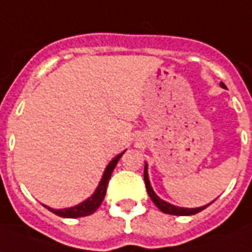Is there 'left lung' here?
<instances>
[{"label":"left lung","instance_id":"8db88e82","mask_svg":"<svg viewBox=\"0 0 252 252\" xmlns=\"http://www.w3.org/2000/svg\"><path fill=\"white\" fill-rule=\"evenodd\" d=\"M221 86L223 88L225 85L221 82ZM144 181H145V188H147V192H148L149 197L152 199V202L155 203V206L158 209L160 210V211H163V213H166V214H171V216H192V214H196V213L202 211V210H204L209 206V204H207V206L199 207V209H182V207H176V206H173V204H170V203L162 200L160 197L156 196V193L154 192V189L151 187V184H149L147 164H145V169H144Z\"/></svg>","mask_w":252,"mask_h":252}]
</instances>
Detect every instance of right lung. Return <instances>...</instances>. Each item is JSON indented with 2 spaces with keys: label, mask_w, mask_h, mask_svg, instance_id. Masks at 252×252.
I'll list each match as a JSON object with an SVG mask.
<instances>
[{
  "label": "right lung",
  "mask_w": 252,
  "mask_h": 252,
  "mask_svg": "<svg viewBox=\"0 0 252 252\" xmlns=\"http://www.w3.org/2000/svg\"><path fill=\"white\" fill-rule=\"evenodd\" d=\"M123 154H125V152H122L121 155H118L115 159H112V160L109 162V164L107 166V169L104 171L103 178H101V181H100L98 187H97L96 192L90 196L88 200H85V202H82L81 204H78L75 207H71V209L53 210L50 209V207H48V210H50V211H52L53 214H56V216L63 217V218H79V217H86L90 216V214H93V213L100 207L101 202H103L105 192H107V185H108L111 174H112V171H114L115 166L118 164V162H119V159H121V156H122Z\"/></svg>",
  "instance_id": "1"
}]
</instances>
